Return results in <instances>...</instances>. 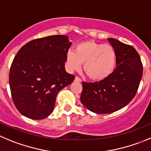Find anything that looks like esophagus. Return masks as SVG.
Segmentation results:
<instances>
[{
    "mask_svg": "<svg viewBox=\"0 0 151 151\" xmlns=\"http://www.w3.org/2000/svg\"><path fill=\"white\" fill-rule=\"evenodd\" d=\"M74 81H75V82H78V83H80V82H81V81H82V80H81V79H80V77H75V79H74Z\"/></svg>",
    "mask_w": 151,
    "mask_h": 151,
    "instance_id": "obj_1",
    "label": "esophagus"
}]
</instances>
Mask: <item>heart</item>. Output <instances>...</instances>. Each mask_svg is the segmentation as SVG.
Masks as SVG:
<instances>
[{
    "mask_svg": "<svg viewBox=\"0 0 151 151\" xmlns=\"http://www.w3.org/2000/svg\"><path fill=\"white\" fill-rule=\"evenodd\" d=\"M66 65L71 71L80 69L84 63V71L91 79L97 81L109 77L116 64V53L110 45L95 42H80L75 46L74 52L66 54Z\"/></svg>",
    "mask_w": 151,
    "mask_h": 151,
    "instance_id": "obj_1",
    "label": "heart"
}]
</instances>
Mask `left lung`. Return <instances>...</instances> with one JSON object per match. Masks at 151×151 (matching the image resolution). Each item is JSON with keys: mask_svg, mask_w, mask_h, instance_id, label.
<instances>
[{"mask_svg": "<svg viewBox=\"0 0 151 151\" xmlns=\"http://www.w3.org/2000/svg\"><path fill=\"white\" fill-rule=\"evenodd\" d=\"M108 41L116 53V68L105 80L83 82L80 97L84 106L98 114L112 113L127 105L137 92L143 71L134 47L113 38Z\"/></svg>", "mask_w": 151, "mask_h": 151, "instance_id": "1", "label": "left lung"}]
</instances>
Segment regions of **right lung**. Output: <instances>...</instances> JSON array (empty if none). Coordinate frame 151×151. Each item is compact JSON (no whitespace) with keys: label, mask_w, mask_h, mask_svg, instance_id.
Returning <instances> with one entry per match:
<instances>
[{"label":"right lung","mask_w":151,"mask_h":151,"mask_svg":"<svg viewBox=\"0 0 151 151\" xmlns=\"http://www.w3.org/2000/svg\"><path fill=\"white\" fill-rule=\"evenodd\" d=\"M72 42L56 35L34 39L18 50L9 71L13 102L24 116L42 120L53 112L57 94L74 77L65 68Z\"/></svg>","instance_id":"obj_1"}]
</instances>
